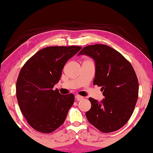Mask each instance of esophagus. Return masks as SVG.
<instances>
[{"mask_svg": "<svg viewBox=\"0 0 153 153\" xmlns=\"http://www.w3.org/2000/svg\"><path fill=\"white\" fill-rule=\"evenodd\" d=\"M75 99H76L77 100L80 101V100H82V99H83V97L80 96V95H75Z\"/></svg>", "mask_w": 153, "mask_h": 153, "instance_id": "34e87169", "label": "esophagus"}]
</instances>
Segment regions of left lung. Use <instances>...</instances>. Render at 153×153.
<instances>
[{
    "label": "left lung",
    "instance_id": "obj_1",
    "mask_svg": "<svg viewBox=\"0 0 153 153\" xmlns=\"http://www.w3.org/2000/svg\"><path fill=\"white\" fill-rule=\"evenodd\" d=\"M95 61L93 85L101 87L104 99L90 97L91 108L85 113L91 124L102 132L116 131L131 117L138 97L137 75L130 62L115 49L103 44L88 45L78 56Z\"/></svg>",
    "mask_w": 153,
    "mask_h": 153
}]
</instances>
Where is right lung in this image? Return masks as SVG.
<instances>
[{
	"label": "right lung",
	"mask_w": 153,
	"mask_h": 153,
	"mask_svg": "<svg viewBox=\"0 0 153 153\" xmlns=\"http://www.w3.org/2000/svg\"><path fill=\"white\" fill-rule=\"evenodd\" d=\"M81 48L74 45L45 48L20 71L16 82L18 102L27 122L37 131L50 133L65 122L74 95H62L53 88L61 78L66 62Z\"/></svg>",
	"instance_id": "right-lung-1"
}]
</instances>
